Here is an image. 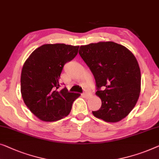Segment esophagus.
<instances>
[{
    "label": "esophagus",
    "mask_w": 159,
    "mask_h": 159,
    "mask_svg": "<svg viewBox=\"0 0 159 159\" xmlns=\"http://www.w3.org/2000/svg\"><path fill=\"white\" fill-rule=\"evenodd\" d=\"M82 95L85 97V98H87V97L89 95V94L88 93H82Z\"/></svg>",
    "instance_id": "34e87169"
}]
</instances>
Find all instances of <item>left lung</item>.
<instances>
[{
	"label": "left lung",
	"mask_w": 159,
	"mask_h": 159,
	"mask_svg": "<svg viewBox=\"0 0 159 159\" xmlns=\"http://www.w3.org/2000/svg\"><path fill=\"white\" fill-rule=\"evenodd\" d=\"M79 54L95 77L96 95L102 100L94 116L110 123L125 118L141 92V70L134 55L112 41L81 46Z\"/></svg>",
	"instance_id": "1"
}]
</instances>
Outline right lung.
<instances>
[{
  "mask_svg": "<svg viewBox=\"0 0 159 159\" xmlns=\"http://www.w3.org/2000/svg\"><path fill=\"white\" fill-rule=\"evenodd\" d=\"M79 46L43 44L31 53L23 66L20 93L25 104L43 121L67 116L73 102L80 95L60 89L59 78L66 62L77 56Z\"/></svg>",
  "mask_w": 159,
  "mask_h": 159,
  "instance_id": "1",
  "label": "right lung"
}]
</instances>
